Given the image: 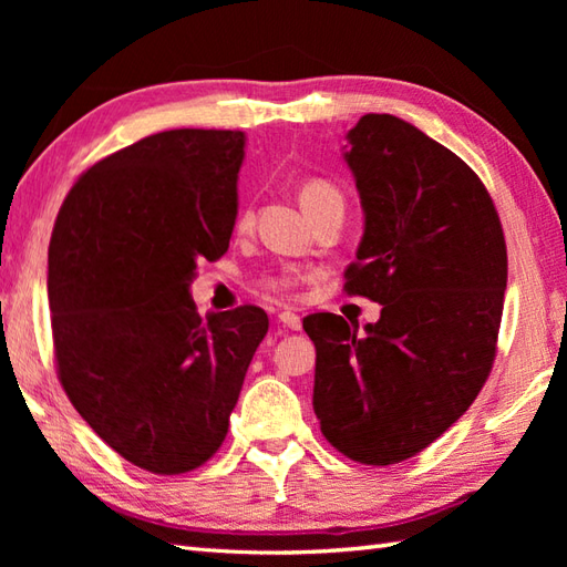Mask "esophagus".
Returning <instances> with one entry per match:
<instances>
[{
	"label": "esophagus",
	"mask_w": 567,
	"mask_h": 567,
	"mask_svg": "<svg viewBox=\"0 0 567 567\" xmlns=\"http://www.w3.org/2000/svg\"><path fill=\"white\" fill-rule=\"evenodd\" d=\"M277 321H280L285 329H292V331L302 329V319H299L295 311H280V315H277Z\"/></svg>",
	"instance_id": "1"
}]
</instances>
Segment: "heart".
Here are the masks:
<instances>
[{
  "mask_svg": "<svg viewBox=\"0 0 567 567\" xmlns=\"http://www.w3.org/2000/svg\"><path fill=\"white\" fill-rule=\"evenodd\" d=\"M339 197H341L339 189H336L329 183H323V179H307V183L299 187V204H302V209L307 212V216L315 214L327 202L339 199ZM248 221H250V214L248 212L240 214L238 226H246ZM302 280H305L302 272L292 270V268H285L277 275H270L268 280H265V285H268V290H272L277 295H292Z\"/></svg>",
  "mask_w": 567,
  "mask_h": 567,
  "instance_id": "obj_1",
  "label": "heart"
}]
</instances>
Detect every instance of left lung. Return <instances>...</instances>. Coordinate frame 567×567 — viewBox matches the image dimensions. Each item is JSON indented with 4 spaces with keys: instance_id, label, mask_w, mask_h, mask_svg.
Listing matches in <instances>:
<instances>
[{
    "instance_id": "8db88e82",
    "label": "left lung",
    "mask_w": 567,
    "mask_h": 567,
    "mask_svg": "<svg viewBox=\"0 0 567 567\" xmlns=\"http://www.w3.org/2000/svg\"><path fill=\"white\" fill-rule=\"evenodd\" d=\"M343 161L363 207L346 290L380 319L311 315L315 414L327 441L368 465L412 457L461 419L489 375L507 246L485 185L404 118L365 114Z\"/></svg>"
}]
</instances>
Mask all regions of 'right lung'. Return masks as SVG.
<instances>
[{
	"label": "right lung",
	"instance_id": "right-lung-1",
	"mask_svg": "<svg viewBox=\"0 0 567 567\" xmlns=\"http://www.w3.org/2000/svg\"><path fill=\"white\" fill-rule=\"evenodd\" d=\"M244 131L175 128L100 161L70 189L48 246L58 375L72 406L148 473L219 451L268 333L258 307L209 311L189 285L238 214Z\"/></svg>",
	"mask_w": 567,
	"mask_h": 567
}]
</instances>
